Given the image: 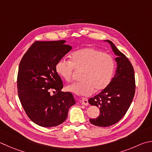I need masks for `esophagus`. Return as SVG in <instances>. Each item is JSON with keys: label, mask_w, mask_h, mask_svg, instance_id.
Returning a JSON list of instances; mask_svg holds the SVG:
<instances>
[{"label": "esophagus", "mask_w": 152, "mask_h": 152, "mask_svg": "<svg viewBox=\"0 0 152 152\" xmlns=\"http://www.w3.org/2000/svg\"><path fill=\"white\" fill-rule=\"evenodd\" d=\"M82 104H83V105H84V106H88V100L87 98H83L82 99Z\"/></svg>", "instance_id": "esophagus-1"}]
</instances>
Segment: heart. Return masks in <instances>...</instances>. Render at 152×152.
I'll return each mask as SVG.
<instances>
[{
  "label": "heart",
  "mask_w": 152,
  "mask_h": 152,
  "mask_svg": "<svg viewBox=\"0 0 152 152\" xmlns=\"http://www.w3.org/2000/svg\"><path fill=\"white\" fill-rule=\"evenodd\" d=\"M71 62L61 59L56 63V71L66 81L73 78L75 70L82 71V80L68 85L67 90L76 94L89 96L94 91L100 92L111 82L115 62L110 55L94 48H85L73 52Z\"/></svg>",
  "instance_id": "b5f03b06"
}]
</instances>
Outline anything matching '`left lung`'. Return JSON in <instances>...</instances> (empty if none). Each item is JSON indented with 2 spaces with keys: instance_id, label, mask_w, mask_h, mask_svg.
<instances>
[{
  "instance_id": "obj_1",
  "label": "left lung",
  "mask_w": 152,
  "mask_h": 152,
  "mask_svg": "<svg viewBox=\"0 0 152 152\" xmlns=\"http://www.w3.org/2000/svg\"><path fill=\"white\" fill-rule=\"evenodd\" d=\"M108 42L116 55L117 69L110 84L102 92L88 100L90 105L100 109V115L90 119L93 125L107 127L116 124L125 115L133 100L136 89L134 68L127 57L112 41Z\"/></svg>"
}]
</instances>
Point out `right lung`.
<instances>
[{"label":"right lung","instance_id":"add662e5","mask_svg":"<svg viewBox=\"0 0 152 152\" xmlns=\"http://www.w3.org/2000/svg\"><path fill=\"white\" fill-rule=\"evenodd\" d=\"M65 42L37 41L19 64L17 88L20 103L30 119L45 128L62 124L69 108L76 104L71 92L61 91L63 83L55 68L72 49ZM51 91L56 94L52 95Z\"/></svg>","mask_w":152,"mask_h":152}]
</instances>
